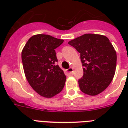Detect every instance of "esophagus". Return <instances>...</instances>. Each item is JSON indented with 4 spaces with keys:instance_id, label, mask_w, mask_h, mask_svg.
<instances>
[{
    "instance_id": "esophagus-1",
    "label": "esophagus",
    "mask_w": 128,
    "mask_h": 128,
    "mask_svg": "<svg viewBox=\"0 0 128 128\" xmlns=\"http://www.w3.org/2000/svg\"><path fill=\"white\" fill-rule=\"evenodd\" d=\"M67 72H68V73H70V74H71V73H72V72H73V68H69L67 70Z\"/></svg>"
}]
</instances>
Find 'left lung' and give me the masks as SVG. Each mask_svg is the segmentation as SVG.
<instances>
[{
	"label": "left lung",
	"instance_id": "1",
	"mask_svg": "<svg viewBox=\"0 0 128 128\" xmlns=\"http://www.w3.org/2000/svg\"><path fill=\"white\" fill-rule=\"evenodd\" d=\"M80 53L84 75L80 88L90 96L99 94L112 80L116 66V53L107 37L86 34L68 42Z\"/></svg>",
	"mask_w": 128,
	"mask_h": 128
}]
</instances>
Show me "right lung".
Wrapping results in <instances>:
<instances>
[{"instance_id":"obj_1","label":"right lung","mask_w":128,"mask_h":128,"mask_svg":"<svg viewBox=\"0 0 128 128\" xmlns=\"http://www.w3.org/2000/svg\"><path fill=\"white\" fill-rule=\"evenodd\" d=\"M64 40L46 35L31 37L22 50L25 77L32 88L40 95L51 98L64 88L66 76L58 65L56 49Z\"/></svg>"}]
</instances>
